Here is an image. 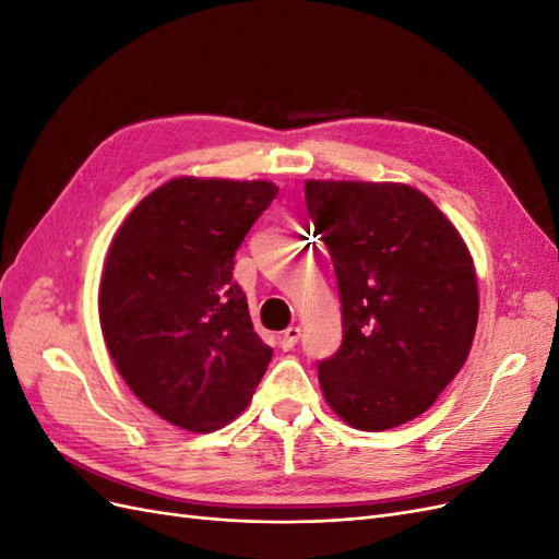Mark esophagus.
I'll return each mask as SVG.
<instances>
[{"label":"esophagus","mask_w":559,"mask_h":559,"mask_svg":"<svg viewBox=\"0 0 559 559\" xmlns=\"http://www.w3.org/2000/svg\"><path fill=\"white\" fill-rule=\"evenodd\" d=\"M298 337H300V329H298V326H289V329H286V331L280 335L282 349H292V347L298 343Z\"/></svg>","instance_id":"1"}]
</instances>
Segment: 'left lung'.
I'll return each instance as SVG.
<instances>
[{
	"mask_svg": "<svg viewBox=\"0 0 559 559\" xmlns=\"http://www.w3.org/2000/svg\"><path fill=\"white\" fill-rule=\"evenodd\" d=\"M343 302V345L319 361L335 415L384 431L425 413L460 373L478 324L462 235L405 183L306 181Z\"/></svg>",
	"mask_w": 559,
	"mask_h": 559,
	"instance_id": "1",
	"label": "left lung"
}]
</instances>
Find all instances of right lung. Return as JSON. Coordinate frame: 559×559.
I'll return each instance as SVG.
<instances>
[{"label":"right lung","mask_w":559,"mask_h":559,"mask_svg":"<svg viewBox=\"0 0 559 559\" xmlns=\"http://www.w3.org/2000/svg\"><path fill=\"white\" fill-rule=\"evenodd\" d=\"M275 195L261 179H170L111 240L97 298L107 349L132 394L175 427L228 425L273 359L233 265Z\"/></svg>","instance_id":"right-lung-1"}]
</instances>
